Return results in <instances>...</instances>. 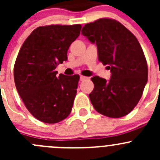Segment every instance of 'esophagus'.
I'll list each match as a JSON object with an SVG mask.
<instances>
[{
	"mask_svg": "<svg viewBox=\"0 0 160 160\" xmlns=\"http://www.w3.org/2000/svg\"><path fill=\"white\" fill-rule=\"evenodd\" d=\"M80 80H81V81H83V80H87V79H88V77H84V76H80Z\"/></svg>",
	"mask_w": 160,
	"mask_h": 160,
	"instance_id": "esophagus-1",
	"label": "esophagus"
}]
</instances>
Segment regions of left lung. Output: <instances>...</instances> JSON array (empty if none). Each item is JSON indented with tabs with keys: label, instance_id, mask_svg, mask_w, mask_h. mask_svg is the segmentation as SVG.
Listing matches in <instances>:
<instances>
[{
	"label": "left lung",
	"instance_id": "8db88e82",
	"mask_svg": "<svg viewBox=\"0 0 160 160\" xmlns=\"http://www.w3.org/2000/svg\"><path fill=\"white\" fill-rule=\"evenodd\" d=\"M82 35L96 43L98 60L108 65L109 80L94 76L89 98L100 114L121 118L134 109L148 80V67L136 37L114 19L100 18L86 24Z\"/></svg>",
	"mask_w": 160,
	"mask_h": 160
}]
</instances>
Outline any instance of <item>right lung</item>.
<instances>
[{
    "instance_id": "add662e5",
    "label": "right lung",
    "mask_w": 160,
    "mask_h": 160,
    "mask_svg": "<svg viewBox=\"0 0 160 160\" xmlns=\"http://www.w3.org/2000/svg\"><path fill=\"white\" fill-rule=\"evenodd\" d=\"M80 25L35 28L21 47L14 67L16 89L38 120L54 124L69 116L80 76L57 77L56 68L67 60V51L80 35Z\"/></svg>"
}]
</instances>
